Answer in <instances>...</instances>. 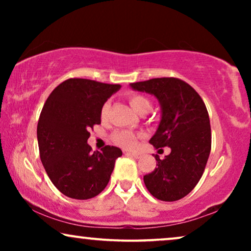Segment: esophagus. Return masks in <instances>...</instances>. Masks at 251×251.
Segmentation results:
<instances>
[{"mask_svg":"<svg viewBox=\"0 0 251 251\" xmlns=\"http://www.w3.org/2000/svg\"><path fill=\"white\" fill-rule=\"evenodd\" d=\"M126 154H128V155H131L135 157V159H138V157L142 155V154L138 153V152H126Z\"/></svg>","mask_w":251,"mask_h":251,"instance_id":"obj_1","label":"esophagus"}]
</instances>
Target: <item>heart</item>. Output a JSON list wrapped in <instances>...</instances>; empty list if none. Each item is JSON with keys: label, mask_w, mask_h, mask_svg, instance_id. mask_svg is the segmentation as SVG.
Listing matches in <instances>:
<instances>
[{"label": "heart", "mask_w": 251, "mask_h": 251, "mask_svg": "<svg viewBox=\"0 0 251 251\" xmlns=\"http://www.w3.org/2000/svg\"><path fill=\"white\" fill-rule=\"evenodd\" d=\"M128 100L131 105V107L135 109L137 113L142 114V113H147L151 108V102L146 97H144L142 95H129ZM109 111V102L106 101L102 104L100 108V118L101 120H105L106 116L108 114ZM139 133H136L131 131V130H126V129H119L115 130L112 133L111 138L118 146H121L123 149H132L136 145L137 139L139 138Z\"/></svg>", "instance_id": "obj_1"}]
</instances>
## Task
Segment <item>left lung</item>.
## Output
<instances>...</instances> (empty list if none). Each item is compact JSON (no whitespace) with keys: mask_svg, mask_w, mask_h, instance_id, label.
Returning <instances> with one entry per match:
<instances>
[{"mask_svg":"<svg viewBox=\"0 0 251 251\" xmlns=\"http://www.w3.org/2000/svg\"><path fill=\"white\" fill-rule=\"evenodd\" d=\"M132 89L159 99L162 118L150 143L170 147L163 160L155 154L156 168L144 176L154 198L177 201L186 197L203 175L211 150L210 120L200 95L177 77H157L131 83Z\"/></svg>","mask_w":251,"mask_h":251,"instance_id":"obj_1","label":"left lung"}]
</instances>
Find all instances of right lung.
Masks as SVG:
<instances>
[{"label":"right lung","mask_w":251,"mask_h":251,"mask_svg":"<svg viewBox=\"0 0 251 251\" xmlns=\"http://www.w3.org/2000/svg\"><path fill=\"white\" fill-rule=\"evenodd\" d=\"M121 88L88 78H68L51 92L37 123L40 157L52 184L76 200L95 198L106 187L122 155L119 147L101 152L87 144L90 130L100 125V108Z\"/></svg>","instance_id":"1"}]
</instances>
